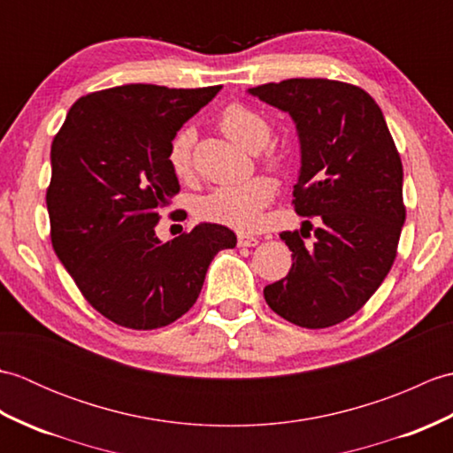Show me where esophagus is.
I'll use <instances>...</instances> for the list:
<instances>
[{"instance_id":"esophagus-1","label":"esophagus","mask_w":453,"mask_h":453,"mask_svg":"<svg viewBox=\"0 0 453 453\" xmlns=\"http://www.w3.org/2000/svg\"><path fill=\"white\" fill-rule=\"evenodd\" d=\"M237 245L239 247H255V245H258V237L249 235V234H239L237 235Z\"/></svg>"}]
</instances>
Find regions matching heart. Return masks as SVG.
Listing matches in <instances>:
<instances>
[{
    "label": "heart",
    "instance_id": "1",
    "mask_svg": "<svg viewBox=\"0 0 453 453\" xmlns=\"http://www.w3.org/2000/svg\"><path fill=\"white\" fill-rule=\"evenodd\" d=\"M218 127L229 140L251 151L263 150L271 140V124L251 107L232 103L219 112ZM196 132L185 127L173 136L167 150V163L173 175L185 180L192 175V148ZM268 167H280V157L268 153L263 159ZM274 198V185L265 177H255L242 185H224L196 200L195 211L200 219L235 229H253L261 221L263 210Z\"/></svg>",
    "mask_w": 453,
    "mask_h": 453
}]
</instances>
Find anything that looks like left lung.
<instances>
[{
  "label": "left lung",
  "mask_w": 453,
  "mask_h": 453,
  "mask_svg": "<svg viewBox=\"0 0 453 453\" xmlns=\"http://www.w3.org/2000/svg\"><path fill=\"white\" fill-rule=\"evenodd\" d=\"M249 93L290 112L302 143L292 204L305 221L302 232L280 234L294 263L265 300L286 321L325 329L362 310L395 261L407 216L399 151L358 85L296 78ZM313 217L320 227L305 248Z\"/></svg>",
  "instance_id": "1"
}]
</instances>
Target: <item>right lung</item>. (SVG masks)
Returning <instances> with one entry per match:
<instances>
[{
  "label": "right lung",
  "mask_w": 453,
  "mask_h": 453,
  "mask_svg": "<svg viewBox=\"0 0 453 453\" xmlns=\"http://www.w3.org/2000/svg\"><path fill=\"white\" fill-rule=\"evenodd\" d=\"M219 89L130 83L95 91L72 104L54 136L52 247L91 307L127 329L177 321L198 300L211 258L237 243L218 224L167 243L156 235L161 210L180 190L169 143Z\"/></svg>",
  "instance_id": "obj_1"
}]
</instances>
